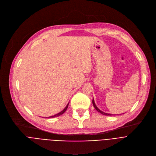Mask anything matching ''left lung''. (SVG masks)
Here are the masks:
<instances>
[{
	"instance_id": "left-lung-1",
	"label": "left lung",
	"mask_w": 156,
	"mask_h": 156,
	"mask_svg": "<svg viewBox=\"0 0 156 156\" xmlns=\"http://www.w3.org/2000/svg\"><path fill=\"white\" fill-rule=\"evenodd\" d=\"M93 106H94V108L96 109V110L98 112H99L100 113H101V114H103V115H107V116H111V115H112V114H109V113H104V112H103L102 111H101L100 109L96 106V104H95V103H94V99H93Z\"/></svg>"
}]
</instances>
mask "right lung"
<instances>
[{
	"mask_svg": "<svg viewBox=\"0 0 156 156\" xmlns=\"http://www.w3.org/2000/svg\"><path fill=\"white\" fill-rule=\"evenodd\" d=\"M68 106H69V103L67 104V105L66 106V107L64 108L63 110L62 111V112H60V113H57V114H56V115H53V116H49V117H48V118H54V117H57V116H60L61 115H62L63 113H65V112L67 110V108H68Z\"/></svg>",
	"mask_w": 156,
	"mask_h": 156,
	"instance_id": "1",
	"label": "right lung"
}]
</instances>
